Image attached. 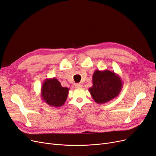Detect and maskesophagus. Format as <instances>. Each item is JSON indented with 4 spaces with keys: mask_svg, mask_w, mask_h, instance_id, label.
Returning <instances> with one entry per match:
<instances>
[{
    "mask_svg": "<svg viewBox=\"0 0 156 156\" xmlns=\"http://www.w3.org/2000/svg\"><path fill=\"white\" fill-rule=\"evenodd\" d=\"M74 87H75V88H76V89H80V88L82 87V85L81 83H76L74 85Z\"/></svg>",
    "mask_w": 156,
    "mask_h": 156,
    "instance_id": "34e87169",
    "label": "esophagus"
}]
</instances>
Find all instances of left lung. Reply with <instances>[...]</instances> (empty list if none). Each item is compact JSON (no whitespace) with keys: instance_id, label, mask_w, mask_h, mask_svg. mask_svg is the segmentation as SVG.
Returning <instances> with one entry per match:
<instances>
[{"instance_id":"8db88e82","label":"left lung","mask_w":156,"mask_h":156,"mask_svg":"<svg viewBox=\"0 0 156 156\" xmlns=\"http://www.w3.org/2000/svg\"><path fill=\"white\" fill-rule=\"evenodd\" d=\"M93 85L89 89L95 102L103 104L119 96L123 87L122 80L114 71L96 70L92 76Z\"/></svg>"}]
</instances>
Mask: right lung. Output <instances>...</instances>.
Instances as JSON below:
<instances>
[{"mask_svg":"<svg viewBox=\"0 0 156 156\" xmlns=\"http://www.w3.org/2000/svg\"><path fill=\"white\" fill-rule=\"evenodd\" d=\"M69 90V88L63 87L57 78H47L41 87V96L49 106L60 107L65 103Z\"/></svg>","mask_w":156,"mask_h":156,"instance_id":"add662e5","label":"right lung"}]
</instances>
